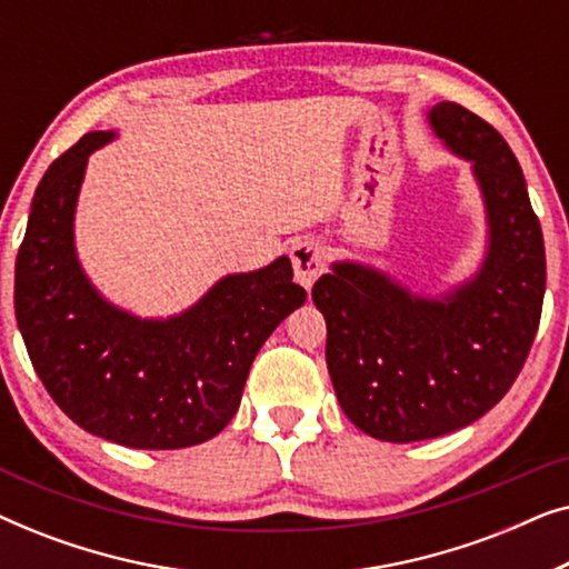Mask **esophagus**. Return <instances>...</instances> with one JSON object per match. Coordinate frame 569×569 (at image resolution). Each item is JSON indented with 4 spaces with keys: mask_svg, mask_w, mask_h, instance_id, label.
I'll return each mask as SVG.
<instances>
[{
    "mask_svg": "<svg viewBox=\"0 0 569 569\" xmlns=\"http://www.w3.org/2000/svg\"><path fill=\"white\" fill-rule=\"evenodd\" d=\"M292 256V269H295V279H298L300 287L310 290L318 277L323 274L326 269V251L318 240H298L290 248Z\"/></svg>",
    "mask_w": 569,
    "mask_h": 569,
    "instance_id": "esophagus-1",
    "label": "esophagus"
}]
</instances>
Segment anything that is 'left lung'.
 Masks as SVG:
<instances>
[{
    "label": "left lung",
    "mask_w": 569,
    "mask_h": 569,
    "mask_svg": "<svg viewBox=\"0 0 569 569\" xmlns=\"http://www.w3.org/2000/svg\"><path fill=\"white\" fill-rule=\"evenodd\" d=\"M446 150L471 166L487 238L477 269L415 292L370 263L333 261L313 287L337 399L365 435L417 442L485 417L523 368L539 329L547 256L508 142L458 103L427 108Z\"/></svg>",
    "instance_id": "left-lung-1"
}]
</instances>
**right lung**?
<instances>
[{"label":"right lung","mask_w":569,"mask_h":569,"mask_svg":"<svg viewBox=\"0 0 569 569\" xmlns=\"http://www.w3.org/2000/svg\"><path fill=\"white\" fill-rule=\"evenodd\" d=\"M116 137L90 131L38 183L14 263L18 329L46 391L82 430L142 450L199 446L236 415L261 345L306 290L279 256L224 274L168 318L108 300L77 256L74 214L90 154Z\"/></svg>","instance_id":"1"}]
</instances>
